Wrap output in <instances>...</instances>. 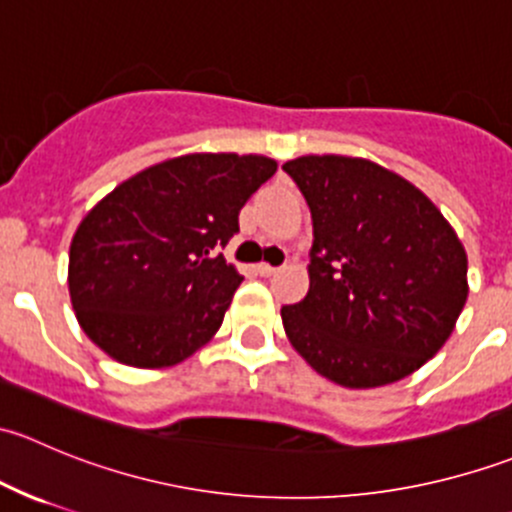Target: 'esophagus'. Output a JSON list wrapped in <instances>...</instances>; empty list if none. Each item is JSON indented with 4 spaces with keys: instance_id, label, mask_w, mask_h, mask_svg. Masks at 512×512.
I'll use <instances>...</instances> for the list:
<instances>
[{
    "instance_id": "esophagus-1",
    "label": "esophagus",
    "mask_w": 512,
    "mask_h": 512,
    "mask_svg": "<svg viewBox=\"0 0 512 512\" xmlns=\"http://www.w3.org/2000/svg\"><path fill=\"white\" fill-rule=\"evenodd\" d=\"M257 272H260L262 277H272L280 272V267H272V265H267V262H260V265H257Z\"/></svg>"
}]
</instances>
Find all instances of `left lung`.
Masks as SVG:
<instances>
[{
	"label": "left lung",
	"mask_w": 512,
	"mask_h": 512,
	"mask_svg": "<svg viewBox=\"0 0 512 512\" xmlns=\"http://www.w3.org/2000/svg\"><path fill=\"white\" fill-rule=\"evenodd\" d=\"M285 170L312 210L309 292L282 307L294 352L344 389L421 369L456 329L468 255L411 180L354 156H299Z\"/></svg>",
	"instance_id": "left-lung-1"
}]
</instances>
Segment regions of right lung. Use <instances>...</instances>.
Wrapping results in <instances>:
<instances>
[{
    "instance_id": "1",
    "label": "right lung",
    "mask_w": 512,
    "mask_h": 512,
    "mask_svg": "<svg viewBox=\"0 0 512 512\" xmlns=\"http://www.w3.org/2000/svg\"><path fill=\"white\" fill-rule=\"evenodd\" d=\"M275 170L260 153H188L98 200L69 250V297L86 337L136 369L175 366L205 347L242 282L218 250Z\"/></svg>"
}]
</instances>
